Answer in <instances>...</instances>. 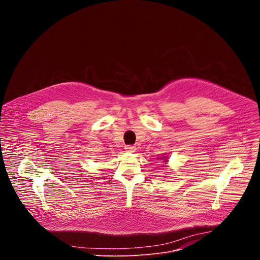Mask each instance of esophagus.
Listing matches in <instances>:
<instances>
[{"label":"esophagus","instance_id":"obj_1","mask_svg":"<svg viewBox=\"0 0 260 260\" xmlns=\"http://www.w3.org/2000/svg\"><path fill=\"white\" fill-rule=\"evenodd\" d=\"M124 149L126 150V152H135L136 151V147L133 145H126Z\"/></svg>","mask_w":260,"mask_h":260}]
</instances>
